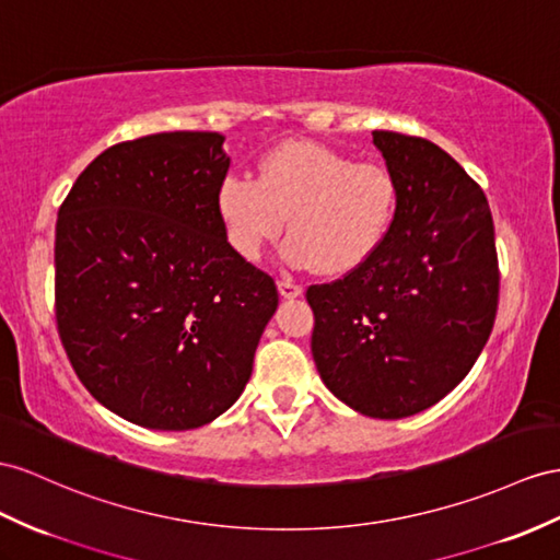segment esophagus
<instances>
[{
  "instance_id": "obj_1",
  "label": "esophagus",
  "mask_w": 560,
  "mask_h": 560,
  "mask_svg": "<svg viewBox=\"0 0 560 560\" xmlns=\"http://www.w3.org/2000/svg\"><path fill=\"white\" fill-rule=\"evenodd\" d=\"M277 289H279V295H281L283 300H293V298L303 295V285L293 283L291 279H281V281L277 283Z\"/></svg>"
}]
</instances>
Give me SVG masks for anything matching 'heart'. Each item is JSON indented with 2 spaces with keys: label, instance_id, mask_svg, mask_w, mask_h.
<instances>
[{
  "label": "heart",
  "instance_id": "b5f03b06",
  "mask_svg": "<svg viewBox=\"0 0 560 560\" xmlns=\"http://www.w3.org/2000/svg\"><path fill=\"white\" fill-rule=\"evenodd\" d=\"M397 198L390 167L357 163L322 143L285 141L262 155L257 177L226 175L214 194V210L226 243L243 260H260L289 218L285 260L342 277L388 238Z\"/></svg>",
  "mask_w": 560,
  "mask_h": 560
}]
</instances>
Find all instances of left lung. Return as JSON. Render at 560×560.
Segmentation results:
<instances>
[{"label":"left lung","mask_w":560,"mask_h":560,"mask_svg":"<svg viewBox=\"0 0 560 560\" xmlns=\"http://www.w3.org/2000/svg\"><path fill=\"white\" fill-rule=\"evenodd\" d=\"M397 214L369 260L310 285L312 357L326 388L371 419L413 417L466 378L499 303L494 222L480 186L421 137L376 130Z\"/></svg>","instance_id":"1"}]
</instances>
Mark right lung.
<instances>
[{
    "instance_id": "add662e5",
    "label": "right lung",
    "mask_w": 560,
    "mask_h": 560,
    "mask_svg": "<svg viewBox=\"0 0 560 560\" xmlns=\"http://www.w3.org/2000/svg\"><path fill=\"white\" fill-rule=\"evenodd\" d=\"M218 132H163L106 149L56 222V324L84 388L125 421L191 430L241 397L279 305L277 285L226 243L214 194Z\"/></svg>"
}]
</instances>
